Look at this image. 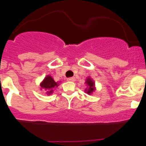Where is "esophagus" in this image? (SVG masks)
<instances>
[{
	"label": "esophagus",
	"mask_w": 146,
	"mask_h": 146,
	"mask_svg": "<svg viewBox=\"0 0 146 146\" xmlns=\"http://www.w3.org/2000/svg\"><path fill=\"white\" fill-rule=\"evenodd\" d=\"M68 81H70V82H73L75 80V78L72 77V78H68L67 79Z\"/></svg>",
	"instance_id": "1"
}]
</instances>
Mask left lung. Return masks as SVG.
Instances as JSON below:
<instances>
[{
    "instance_id": "obj_1",
    "label": "left lung",
    "mask_w": 146,
    "mask_h": 146,
    "mask_svg": "<svg viewBox=\"0 0 146 146\" xmlns=\"http://www.w3.org/2000/svg\"><path fill=\"white\" fill-rule=\"evenodd\" d=\"M85 83L87 85L86 89L85 90V92L86 93H88V95H92L94 92L96 90V88H95V81L92 80V78H91L90 76H88L86 80H85Z\"/></svg>"
}]
</instances>
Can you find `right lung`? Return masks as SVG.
<instances>
[{"mask_svg":"<svg viewBox=\"0 0 146 146\" xmlns=\"http://www.w3.org/2000/svg\"><path fill=\"white\" fill-rule=\"evenodd\" d=\"M59 85V82H55L52 77L50 75H48L44 78L43 80L40 83V89H44L46 92V94L48 95H51L54 92V90Z\"/></svg>","mask_w":146,"mask_h":146,"instance_id":"right-lung-1","label":"right lung"}]
</instances>
